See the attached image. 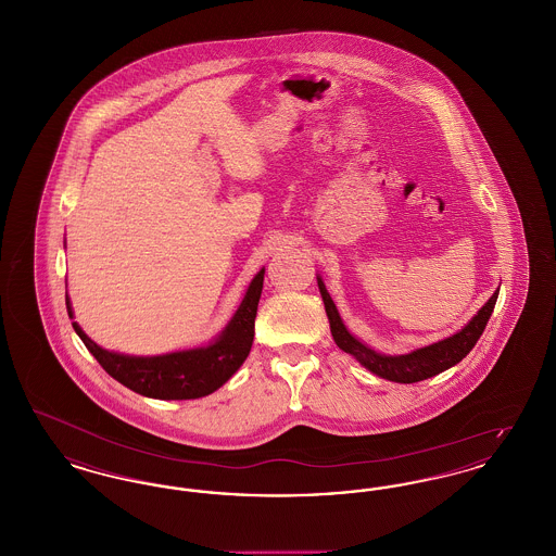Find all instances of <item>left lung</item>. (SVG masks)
<instances>
[{"instance_id":"obj_1","label":"left lung","mask_w":556,"mask_h":556,"mask_svg":"<svg viewBox=\"0 0 556 556\" xmlns=\"http://www.w3.org/2000/svg\"><path fill=\"white\" fill-rule=\"evenodd\" d=\"M317 281L336 344L340 345L348 354L356 356V361L361 365H365L370 372H375L383 379L396 381V383H417V381L429 379V377H433L442 370L454 367L456 363H460L473 350L477 340L481 338L488 320L494 313L496 300H498V291H494V295L483 304V308L477 313L476 317L469 320V325L465 329H460L458 333H454L452 338H446L438 344L425 345L421 350H415L410 354L386 356V354H377L375 350H370L363 342H358L354 336H350V331L345 329L340 313H338L329 291L325 290L320 277Z\"/></svg>"}]
</instances>
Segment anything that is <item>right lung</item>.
<instances>
[{
    "label": "right lung",
    "instance_id": "right-lung-1",
    "mask_svg": "<svg viewBox=\"0 0 556 556\" xmlns=\"http://www.w3.org/2000/svg\"><path fill=\"white\" fill-rule=\"evenodd\" d=\"M265 268L252 279L238 313L214 344L195 350H184L162 356H125L108 352L91 342L77 323V336L96 356L110 377L141 396L159 400H193L216 392L243 365L254 342V318L263 293ZM66 311L73 318L71 300L66 295Z\"/></svg>",
    "mask_w": 556,
    "mask_h": 556
}]
</instances>
